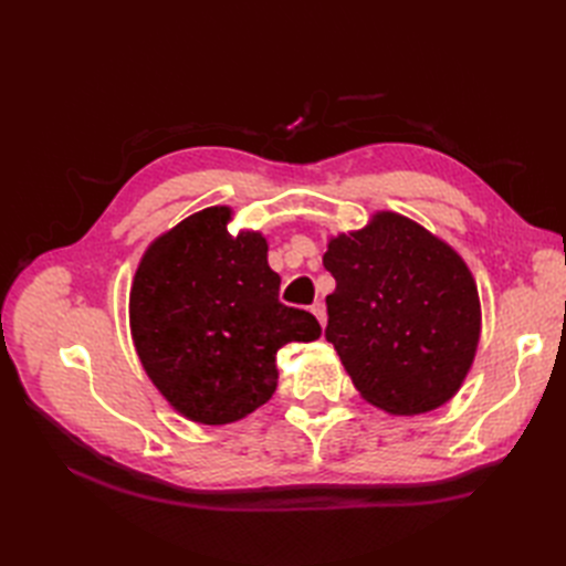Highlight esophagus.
<instances>
[{"instance_id":"esophagus-1","label":"esophagus","mask_w":566,"mask_h":566,"mask_svg":"<svg viewBox=\"0 0 566 566\" xmlns=\"http://www.w3.org/2000/svg\"><path fill=\"white\" fill-rule=\"evenodd\" d=\"M312 312H314V316L318 318L321 325H325V321H328V314H325V304H323V302H314Z\"/></svg>"}]
</instances>
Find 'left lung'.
Wrapping results in <instances>:
<instances>
[{
	"label": "left lung",
	"mask_w": 566,
	"mask_h": 566,
	"mask_svg": "<svg viewBox=\"0 0 566 566\" xmlns=\"http://www.w3.org/2000/svg\"><path fill=\"white\" fill-rule=\"evenodd\" d=\"M325 297L342 366L361 397L394 416L427 413L465 380L479 342V295L465 262L401 214L328 243Z\"/></svg>",
	"instance_id": "obj_1"
}]
</instances>
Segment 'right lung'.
<instances>
[{"label":"right lung","mask_w":566,"mask_h":566,"mask_svg":"<svg viewBox=\"0 0 566 566\" xmlns=\"http://www.w3.org/2000/svg\"><path fill=\"white\" fill-rule=\"evenodd\" d=\"M229 208L196 212L153 243L136 269V354L181 416L227 424L276 391V352L312 342L318 321L279 300L262 233L227 231Z\"/></svg>","instance_id":"add662e5"}]
</instances>
